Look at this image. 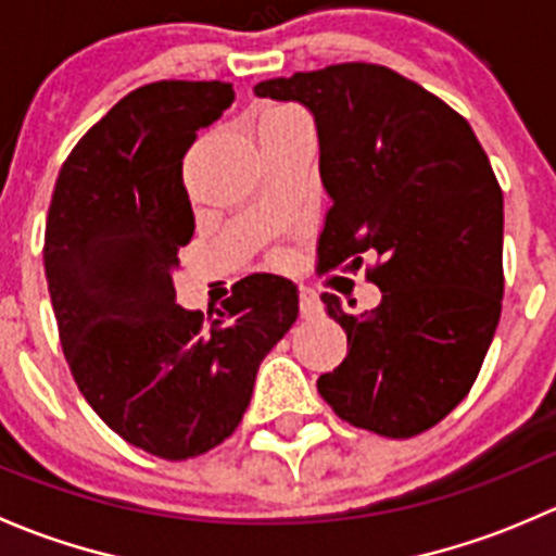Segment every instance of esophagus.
<instances>
[{"label": "esophagus", "mask_w": 556, "mask_h": 556, "mask_svg": "<svg viewBox=\"0 0 556 556\" xmlns=\"http://www.w3.org/2000/svg\"><path fill=\"white\" fill-rule=\"evenodd\" d=\"M299 306H301V317H306V319L323 317V304H319V299L312 293L309 288H301Z\"/></svg>", "instance_id": "1"}]
</instances>
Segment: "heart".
I'll return each mask as SVG.
<instances>
[{
  "label": "heart",
  "instance_id": "obj_1",
  "mask_svg": "<svg viewBox=\"0 0 556 556\" xmlns=\"http://www.w3.org/2000/svg\"><path fill=\"white\" fill-rule=\"evenodd\" d=\"M299 123H309L299 110L293 106H271L261 115L257 121V137L266 131H277V128H288V126H299Z\"/></svg>",
  "mask_w": 556,
  "mask_h": 556
}]
</instances>
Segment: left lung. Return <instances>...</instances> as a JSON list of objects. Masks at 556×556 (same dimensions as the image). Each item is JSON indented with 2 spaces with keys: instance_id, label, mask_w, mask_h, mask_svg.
Listing matches in <instances>:
<instances>
[{
  "instance_id": "1",
  "label": "left lung",
  "mask_w": 556,
  "mask_h": 556,
  "mask_svg": "<svg viewBox=\"0 0 556 556\" xmlns=\"http://www.w3.org/2000/svg\"><path fill=\"white\" fill-rule=\"evenodd\" d=\"M255 97L314 117L330 199L319 268L379 257L371 282L382 301L371 312L323 295L350 350L317 379L319 395L390 439L433 428L468 395L501 319L503 190L473 128L377 64L274 77Z\"/></svg>"
}]
</instances>
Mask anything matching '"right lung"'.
I'll use <instances>...</instances> for the list:
<instances>
[{"label":"right lung","instance_id":"obj_1","mask_svg":"<svg viewBox=\"0 0 556 556\" xmlns=\"http://www.w3.org/2000/svg\"><path fill=\"white\" fill-rule=\"evenodd\" d=\"M231 102L220 80L123 97L64 161L45 226L72 377L106 428L164 459L210 452L237 430L257 366L299 317V290L277 274L244 277L210 317L177 304V250L195 228L182 159Z\"/></svg>","mask_w":556,"mask_h":556}]
</instances>
